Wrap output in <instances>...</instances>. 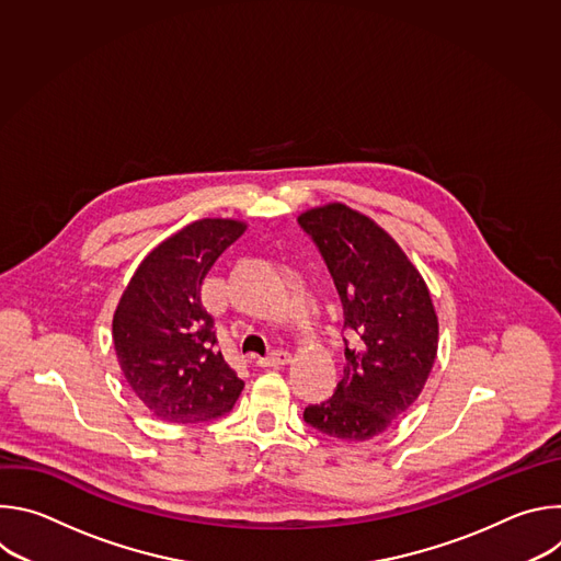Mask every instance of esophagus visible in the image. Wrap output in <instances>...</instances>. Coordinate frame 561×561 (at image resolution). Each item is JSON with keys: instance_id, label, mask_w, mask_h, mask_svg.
Here are the masks:
<instances>
[{"instance_id": "obj_1", "label": "esophagus", "mask_w": 561, "mask_h": 561, "mask_svg": "<svg viewBox=\"0 0 561 561\" xmlns=\"http://www.w3.org/2000/svg\"><path fill=\"white\" fill-rule=\"evenodd\" d=\"M290 362V353L288 351H275L268 357H257L255 364L262 368H277V366H286Z\"/></svg>"}]
</instances>
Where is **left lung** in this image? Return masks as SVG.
Instances as JSON below:
<instances>
[{
  "mask_svg": "<svg viewBox=\"0 0 561 561\" xmlns=\"http://www.w3.org/2000/svg\"><path fill=\"white\" fill-rule=\"evenodd\" d=\"M344 306V377L329 402L308 407L306 424L319 433L366 442L390 428L422 394L439 344L431 290L404 249L368 215L331 202L304 210Z\"/></svg>",
  "mask_w": 561,
  "mask_h": 561,
  "instance_id": "left-lung-1",
  "label": "left lung"
}]
</instances>
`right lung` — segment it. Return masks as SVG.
I'll list each match as a JSON object with an SVG mask.
<instances>
[{
  "label": "right lung",
  "instance_id": "obj_1",
  "mask_svg": "<svg viewBox=\"0 0 561 561\" xmlns=\"http://www.w3.org/2000/svg\"><path fill=\"white\" fill-rule=\"evenodd\" d=\"M247 230L230 217L197 219L157 244L126 284L113 314L119 368L152 417L204 422L232 409L244 381L217 351L202 284Z\"/></svg>",
  "mask_w": 561,
  "mask_h": 561
}]
</instances>
